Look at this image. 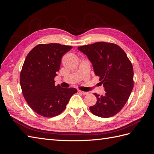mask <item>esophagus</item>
I'll list each match as a JSON object with an SVG mask.
<instances>
[{
  "label": "esophagus",
  "instance_id": "esophagus-1",
  "mask_svg": "<svg viewBox=\"0 0 154 154\" xmlns=\"http://www.w3.org/2000/svg\"><path fill=\"white\" fill-rule=\"evenodd\" d=\"M78 92H80V93H81V94H83V95H87V94H88L87 92H84V91H78Z\"/></svg>",
  "mask_w": 154,
  "mask_h": 154
}]
</instances>
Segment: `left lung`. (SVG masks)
<instances>
[{"mask_svg":"<svg viewBox=\"0 0 154 154\" xmlns=\"http://www.w3.org/2000/svg\"><path fill=\"white\" fill-rule=\"evenodd\" d=\"M78 49L88 57L105 88L104 95L94 94L97 101L89 107L91 112L105 118L116 115L127 103L134 87L133 67L127 54L118 45L103 42Z\"/></svg>","mask_w":154,"mask_h":154,"instance_id":"obj_1","label":"left lung"}]
</instances>
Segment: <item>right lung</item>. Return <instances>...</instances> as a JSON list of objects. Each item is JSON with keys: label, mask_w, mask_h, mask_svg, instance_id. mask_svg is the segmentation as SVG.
Returning a JSON list of instances; mask_svg holds the SVG:
<instances>
[{"label": "right lung", "mask_w": 154, "mask_h": 154, "mask_svg": "<svg viewBox=\"0 0 154 154\" xmlns=\"http://www.w3.org/2000/svg\"><path fill=\"white\" fill-rule=\"evenodd\" d=\"M72 48L59 44H39L26 58L20 76L22 94L32 110L44 117L60 114L77 92L74 88L55 86L54 80L62 56Z\"/></svg>", "instance_id": "1"}]
</instances>
